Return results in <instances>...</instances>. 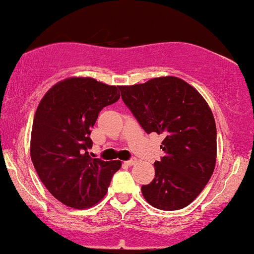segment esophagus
<instances>
[{"mask_svg": "<svg viewBox=\"0 0 254 254\" xmlns=\"http://www.w3.org/2000/svg\"><path fill=\"white\" fill-rule=\"evenodd\" d=\"M125 164H127V166H133V164H136L137 163V158H131V160H129V161H125L124 162Z\"/></svg>", "mask_w": 254, "mask_h": 254, "instance_id": "34e87169", "label": "esophagus"}]
</instances>
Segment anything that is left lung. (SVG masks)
I'll list each match as a JSON object with an SVG mask.
<instances>
[{"label": "left lung", "instance_id": "1", "mask_svg": "<svg viewBox=\"0 0 254 254\" xmlns=\"http://www.w3.org/2000/svg\"><path fill=\"white\" fill-rule=\"evenodd\" d=\"M122 99L146 133H163L164 156L155 177L142 186L146 202L162 210L187 207L213 175L216 161L214 116L203 97L177 77L119 86Z\"/></svg>", "mask_w": 254, "mask_h": 254}]
</instances>
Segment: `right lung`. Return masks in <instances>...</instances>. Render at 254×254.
Instances as JSON below:
<instances>
[{"instance_id": "right-lung-1", "label": "right lung", "mask_w": 254, "mask_h": 254, "mask_svg": "<svg viewBox=\"0 0 254 254\" xmlns=\"http://www.w3.org/2000/svg\"><path fill=\"white\" fill-rule=\"evenodd\" d=\"M119 97L118 86L93 78H67L50 88L36 109L30 157L45 187L66 206H94L121 169V161H103L88 154L98 115Z\"/></svg>"}]
</instances>
